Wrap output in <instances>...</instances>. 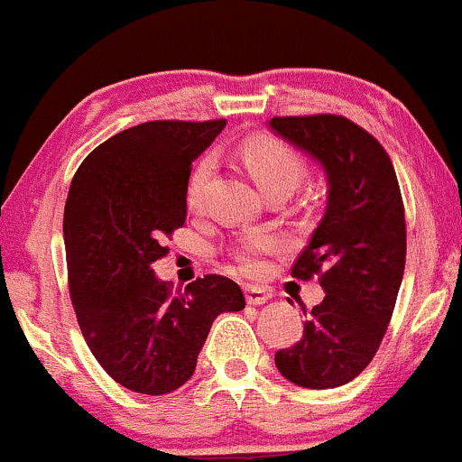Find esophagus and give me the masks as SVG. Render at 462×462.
<instances>
[{"label": "esophagus", "instance_id": "obj_1", "mask_svg": "<svg viewBox=\"0 0 462 462\" xmlns=\"http://www.w3.org/2000/svg\"><path fill=\"white\" fill-rule=\"evenodd\" d=\"M245 296H246V302L254 304V307H258V304H264V302L271 300L269 289L258 287V284H246Z\"/></svg>", "mask_w": 462, "mask_h": 462}]
</instances>
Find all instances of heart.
Returning a JSON list of instances; mask_svg holds the SVG:
<instances>
[{
	"label": "heart",
	"instance_id": "obj_1",
	"mask_svg": "<svg viewBox=\"0 0 462 462\" xmlns=\"http://www.w3.org/2000/svg\"><path fill=\"white\" fill-rule=\"evenodd\" d=\"M242 162H245L251 178L255 180V184H258L264 193L280 187H287L293 191L304 173L300 155H298L291 146L284 144L282 140L271 135L249 137V140L242 144ZM211 173L213 158L211 155H204V158L196 164V169L191 171V178H189L187 184V202L191 208L199 207V199H202L204 187H207ZM271 245H273V242L266 236H258L254 237V240L246 242L240 251L242 264H245L246 269H254V255L260 254V251L271 249Z\"/></svg>",
	"mask_w": 462,
	"mask_h": 462
}]
</instances>
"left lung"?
I'll list each match as a JSON object with an SVG mask.
<instances>
[{
    "instance_id": "obj_1",
    "label": "left lung",
    "mask_w": 462,
    "mask_h": 462,
    "mask_svg": "<svg viewBox=\"0 0 462 462\" xmlns=\"http://www.w3.org/2000/svg\"><path fill=\"white\" fill-rule=\"evenodd\" d=\"M269 128L327 178L325 216L291 269L318 275L325 300L275 367L298 387L334 389L372 363L392 320L407 254L401 189L380 142L346 117H273Z\"/></svg>"
}]
</instances>
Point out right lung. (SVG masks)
I'll return each instance as SVG.
<instances>
[{
	"mask_svg": "<svg viewBox=\"0 0 462 462\" xmlns=\"http://www.w3.org/2000/svg\"><path fill=\"white\" fill-rule=\"evenodd\" d=\"M213 122H144L90 151L64 208L69 287L79 329L104 372L131 392L182 387L220 313L242 311V289L204 275L184 293L155 278L164 237L187 220L193 160L225 128Z\"/></svg>",
	"mask_w": 462,
	"mask_h": 462,
	"instance_id": "right-lung-1",
	"label": "right lung"
}]
</instances>
